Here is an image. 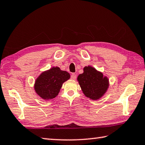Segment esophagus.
<instances>
[{"instance_id":"1","label":"esophagus","mask_w":145,"mask_h":145,"mask_svg":"<svg viewBox=\"0 0 145 145\" xmlns=\"http://www.w3.org/2000/svg\"><path fill=\"white\" fill-rule=\"evenodd\" d=\"M76 78H77V76H76V74L74 73H72L71 76V78L72 80H75Z\"/></svg>"}]
</instances>
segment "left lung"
Returning a JSON list of instances; mask_svg holds the SVG:
<instances>
[{
	"instance_id": "8db88e82",
	"label": "left lung",
	"mask_w": 145,
	"mask_h": 145,
	"mask_svg": "<svg viewBox=\"0 0 145 145\" xmlns=\"http://www.w3.org/2000/svg\"><path fill=\"white\" fill-rule=\"evenodd\" d=\"M83 71L78 76V81L83 93L91 100L99 99L108 88V79L91 66L84 67Z\"/></svg>"
}]
</instances>
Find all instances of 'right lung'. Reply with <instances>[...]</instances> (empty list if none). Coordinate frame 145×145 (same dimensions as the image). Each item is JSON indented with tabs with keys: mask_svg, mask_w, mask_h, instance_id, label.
Listing matches in <instances>:
<instances>
[{
	"mask_svg": "<svg viewBox=\"0 0 145 145\" xmlns=\"http://www.w3.org/2000/svg\"><path fill=\"white\" fill-rule=\"evenodd\" d=\"M69 78V72L59 67H52L43 72L35 81V91L43 99H52L58 95L62 84Z\"/></svg>",
	"mask_w": 145,
	"mask_h": 145,
	"instance_id": "right-lung-1",
	"label": "right lung"
}]
</instances>
